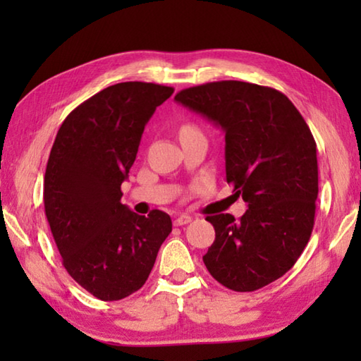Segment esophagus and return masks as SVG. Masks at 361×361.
Returning a JSON list of instances; mask_svg holds the SVG:
<instances>
[{
	"label": "esophagus",
	"instance_id": "esophagus-1",
	"mask_svg": "<svg viewBox=\"0 0 361 361\" xmlns=\"http://www.w3.org/2000/svg\"><path fill=\"white\" fill-rule=\"evenodd\" d=\"M188 223H191V216H189V215H180V216H176L175 221H173L175 226H185V224H188Z\"/></svg>",
	"mask_w": 361,
	"mask_h": 361
}]
</instances>
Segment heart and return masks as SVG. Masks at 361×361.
Here are the masks:
<instances>
[{"instance_id": "b5f03b06", "label": "heart", "mask_w": 361, "mask_h": 361, "mask_svg": "<svg viewBox=\"0 0 361 361\" xmlns=\"http://www.w3.org/2000/svg\"><path fill=\"white\" fill-rule=\"evenodd\" d=\"M188 129H192V127H189V126H186V127H183L181 130H188Z\"/></svg>"}]
</instances>
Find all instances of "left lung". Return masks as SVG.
Instances as JSON below:
<instances>
[{
	"instance_id": "left-lung-1",
	"label": "left lung",
	"mask_w": 361,
	"mask_h": 361,
	"mask_svg": "<svg viewBox=\"0 0 361 361\" xmlns=\"http://www.w3.org/2000/svg\"><path fill=\"white\" fill-rule=\"evenodd\" d=\"M175 100L221 127L226 180L248 205L239 219L207 216L215 242L205 266L226 288L259 290L295 266L312 234L319 195L312 133L288 97L264 85L207 82Z\"/></svg>"
}]
</instances>
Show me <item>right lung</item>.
<instances>
[{
    "mask_svg": "<svg viewBox=\"0 0 361 361\" xmlns=\"http://www.w3.org/2000/svg\"><path fill=\"white\" fill-rule=\"evenodd\" d=\"M173 87L119 82L66 116L44 175V210L66 272L102 301H119L145 285L172 219L121 204L122 181L156 108Z\"/></svg>",
    "mask_w": 361,
    "mask_h": 361,
    "instance_id": "1",
    "label": "right lung"
}]
</instances>
